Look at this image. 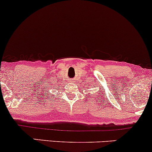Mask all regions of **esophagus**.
Here are the masks:
<instances>
[{
  "mask_svg": "<svg viewBox=\"0 0 152 152\" xmlns=\"http://www.w3.org/2000/svg\"><path fill=\"white\" fill-rule=\"evenodd\" d=\"M71 82H74V80H71Z\"/></svg>",
  "mask_w": 152,
  "mask_h": 152,
  "instance_id": "1",
  "label": "esophagus"
}]
</instances>
